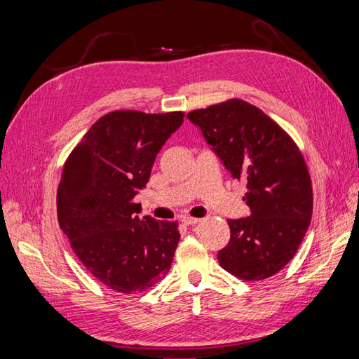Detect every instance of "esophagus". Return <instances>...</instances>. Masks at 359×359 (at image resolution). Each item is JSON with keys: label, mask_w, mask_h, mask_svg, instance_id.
I'll list each match as a JSON object with an SVG mask.
<instances>
[{"label": "esophagus", "mask_w": 359, "mask_h": 359, "mask_svg": "<svg viewBox=\"0 0 359 359\" xmlns=\"http://www.w3.org/2000/svg\"><path fill=\"white\" fill-rule=\"evenodd\" d=\"M181 222L184 224H196V223L201 222V219H196V217H190V215H184L182 219H181Z\"/></svg>", "instance_id": "obj_1"}]
</instances>
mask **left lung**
Masks as SVG:
<instances>
[{
	"mask_svg": "<svg viewBox=\"0 0 359 359\" xmlns=\"http://www.w3.org/2000/svg\"><path fill=\"white\" fill-rule=\"evenodd\" d=\"M231 175L245 186L252 215L227 220L231 240L217 257L223 269L260 281L283 269L306 235L313 212L307 163L298 145L255 104L229 99L187 114Z\"/></svg>",
	"mask_w": 359,
	"mask_h": 359,
	"instance_id": "8db88e82",
	"label": "left lung"
}]
</instances>
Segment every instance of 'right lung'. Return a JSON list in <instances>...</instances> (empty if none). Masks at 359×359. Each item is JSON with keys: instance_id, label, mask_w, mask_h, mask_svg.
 Returning <instances> with one entry per match:
<instances>
[{"instance_id": "add662e5", "label": "right lung", "mask_w": 359, "mask_h": 359, "mask_svg": "<svg viewBox=\"0 0 359 359\" xmlns=\"http://www.w3.org/2000/svg\"><path fill=\"white\" fill-rule=\"evenodd\" d=\"M184 112L112 111L64 161L57 214L74 255L109 289L148 290L165 278L180 241L178 222L140 219L135 196Z\"/></svg>"}]
</instances>
